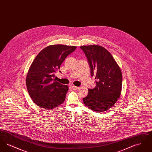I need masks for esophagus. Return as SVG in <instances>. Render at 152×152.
I'll list each match as a JSON object with an SVG mask.
<instances>
[{
  "instance_id": "34e87169",
  "label": "esophagus",
  "mask_w": 152,
  "mask_h": 152,
  "mask_svg": "<svg viewBox=\"0 0 152 152\" xmlns=\"http://www.w3.org/2000/svg\"><path fill=\"white\" fill-rule=\"evenodd\" d=\"M72 88L73 90H77V89H78L79 88V87H76V86H72Z\"/></svg>"
}]
</instances>
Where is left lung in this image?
<instances>
[{"mask_svg":"<svg viewBox=\"0 0 152 152\" xmlns=\"http://www.w3.org/2000/svg\"><path fill=\"white\" fill-rule=\"evenodd\" d=\"M92 76L96 80L94 89H88L84 104L96 112L111 108L119 99L122 89L123 76L120 68L107 50L97 45H83Z\"/></svg>","mask_w":152,"mask_h":152,"instance_id":"obj_1","label":"left lung"}]
</instances>
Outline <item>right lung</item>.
Listing matches in <instances>:
<instances>
[{"mask_svg":"<svg viewBox=\"0 0 152 152\" xmlns=\"http://www.w3.org/2000/svg\"><path fill=\"white\" fill-rule=\"evenodd\" d=\"M76 48V46L51 45L40 51L32 61L27 74L26 86L30 97L37 106L51 110L64 102L68 87L54 79L55 73Z\"/></svg>","mask_w":152,"mask_h":152,"instance_id":"right-lung-1","label":"right lung"}]
</instances>
